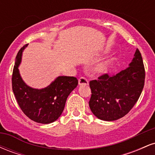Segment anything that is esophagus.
I'll return each instance as SVG.
<instances>
[{
    "label": "esophagus",
    "instance_id": "1",
    "mask_svg": "<svg viewBox=\"0 0 155 155\" xmlns=\"http://www.w3.org/2000/svg\"><path fill=\"white\" fill-rule=\"evenodd\" d=\"M88 80L84 77H80L79 79V85H87Z\"/></svg>",
    "mask_w": 155,
    "mask_h": 155
}]
</instances>
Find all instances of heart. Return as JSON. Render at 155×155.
<instances>
[{
  "label": "heart",
  "mask_w": 155,
  "mask_h": 155,
  "mask_svg": "<svg viewBox=\"0 0 155 155\" xmlns=\"http://www.w3.org/2000/svg\"><path fill=\"white\" fill-rule=\"evenodd\" d=\"M110 63H111V61H110L109 60H105V61L102 62V63H101L100 64H98V65H97V67L95 68L96 72L97 73L105 72L108 69Z\"/></svg>",
  "instance_id": "heart-1"
}]
</instances>
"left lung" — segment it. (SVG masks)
<instances>
[{"label": "left lung", "instance_id": "left-lung-1", "mask_svg": "<svg viewBox=\"0 0 155 155\" xmlns=\"http://www.w3.org/2000/svg\"><path fill=\"white\" fill-rule=\"evenodd\" d=\"M145 80V69L138 49L129 67L116 75L106 74L90 81L92 95L89 106L101 120L114 121L130 111L139 98Z\"/></svg>", "mask_w": 155, "mask_h": 155}]
</instances>
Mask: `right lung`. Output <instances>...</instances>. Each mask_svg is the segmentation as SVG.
<instances>
[{
	"instance_id": "add662e5",
	"label": "right lung",
	"mask_w": 155,
	"mask_h": 155,
	"mask_svg": "<svg viewBox=\"0 0 155 155\" xmlns=\"http://www.w3.org/2000/svg\"><path fill=\"white\" fill-rule=\"evenodd\" d=\"M25 45L17 53L12 74V90L19 107L28 118L41 124H49L60 117L67 97L78 85L74 76H58L43 89L32 88L23 81L19 66Z\"/></svg>"
}]
</instances>
